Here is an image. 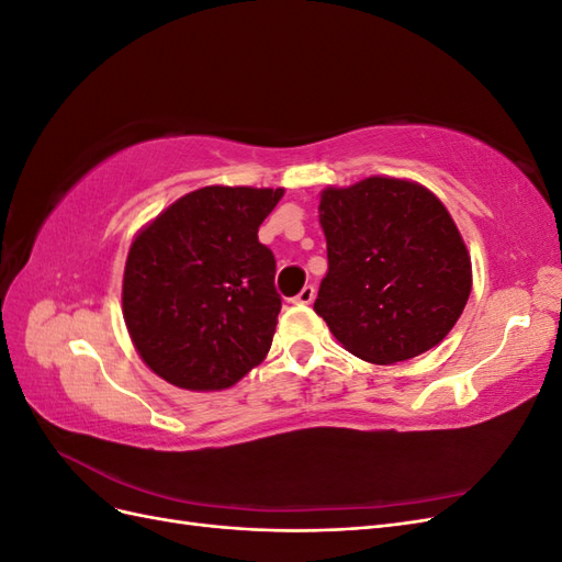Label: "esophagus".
I'll return each mask as SVG.
<instances>
[{
  "mask_svg": "<svg viewBox=\"0 0 562 562\" xmlns=\"http://www.w3.org/2000/svg\"><path fill=\"white\" fill-rule=\"evenodd\" d=\"M314 295H316V288L314 285H304L302 291L293 297L295 304H312L314 302Z\"/></svg>",
  "mask_w": 562,
  "mask_h": 562,
  "instance_id": "1",
  "label": "esophagus"
}]
</instances>
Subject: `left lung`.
<instances>
[{"mask_svg": "<svg viewBox=\"0 0 562 562\" xmlns=\"http://www.w3.org/2000/svg\"><path fill=\"white\" fill-rule=\"evenodd\" d=\"M328 244L314 312L347 351L378 366L415 359L452 330L471 293V258L427 187L366 178L321 194Z\"/></svg>", "mask_w": 562, "mask_h": 562, "instance_id": "obj_1", "label": "left lung"}]
</instances>
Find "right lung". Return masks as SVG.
Instances as JSON below:
<instances>
[{
    "label": "right lung",
    "mask_w": 562,
    "mask_h": 562,
    "mask_svg": "<svg viewBox=\"0 0 562 562\" xmlns=\"http://www.w3.org/2000/svg\"><path fill=\"white\" fill-rule=\"evenodd\" d=\"M283 190L201 187L135 236L124 269V321L140 359L190 391L239 382L267 356L281 295L258 239Z\"/></svg>",
    "instance_id": "add662e5"
}]
</instances>
